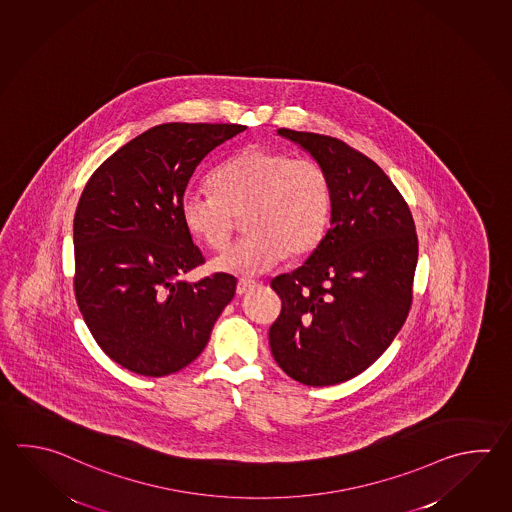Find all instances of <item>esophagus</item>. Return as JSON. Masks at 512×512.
I'll list each match as a JSON object with an SVG mask.
<instances>
[{
    "label": "esophagus",
    "mask_w": 512,
    "mask_h": 512,
    "mask_svg": "<svg viewBox=\"0 0 512 512\" xmlns=\"http://www.w3.org/2000/svg\"><path fill=\"white\" fill-rule=\"evenodd\" d=\"M257 286V282L250 281V279H240L239 282H237V293L239 295H242V293H248L250 290H253Z\"/></svg>",
    "instance_id": "obj_1"
}]
</instances>
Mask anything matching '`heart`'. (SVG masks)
Instances as JSON below:
<instances>
[{
    "mask_svg": "<svg viewBox=\"0 0 512 512\" xmlns=\"http://www.w3.org/2000/svg\"><path fill=\"white\" fill-rule=\"evenodd\" d=\"M332 211V186L312 158H293L272 147L250 146L226 158L211 188H191L180 200L186 230L211 250L228 246L239 217L250 231L213 261L237 275L268 272L286 257L319 246Z\"/></svg>",
    "mask_w": 512,
    "mask_h": 512,
    "instance_id": "b5f03b06",
    "label": "heart"
}]
</instances>
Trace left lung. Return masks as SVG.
<instances>
[{"mask_svg":"<svg viewBox=\"0 0 512 512\" xmlns=\"http://www.w3.org/2000/svg\"><path fill=\"white\" fill-rule=\"evenodd\" d=\"M332 186L330 228L303 266L272 281L281 297L270 348L288 376L339 385L376 363L407 321L418 264L408 204L374 160L334 136L279 129Z\"/></svg>","mask_w":512,"mask_h":512,"instance_id":"obj_1","label":"left lung"}]
</instances>
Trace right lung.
<instances>
[{
    "instance_id": "obj_1",
    "label": "right lung",
    "mask_w": 512,
    "mask_h": 512,
    "mask_svg": "<svg viewBox=\"0 0 512 512\" xmlns=\"http://www.w3.org/2000/svg\"><path fill=\"white\" fill-rule=\"evenodd\" d=\"M237 124H162L105 160L74 215V295L94 341L115 363L147 377L175 374L206 348L237 279L204 264L180 217L189 178Z\"/></svg>"
}]
</instances>
